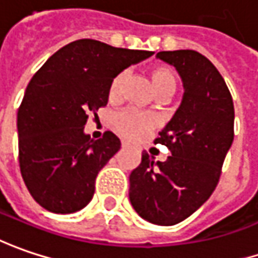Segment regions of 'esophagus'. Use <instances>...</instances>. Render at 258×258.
I'll return each instance as SVG.
<instances>
[{"label":"esophagus","mask_w":258,"mask_h":258,"mask_svg":"<svg viewBox=\"0 0 258 258\" xmlns=\"http://www.w3.org/2000/svg\"><path fill=\"white\" fill-rule=\"evenodd\" d=\"M121 146H122V149H127V147H130V143H128V141L122 140V141H121Z\"/></svg>","instance_id":"34e87169"}]
</instances>
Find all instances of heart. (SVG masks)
<instances>
[{
	"label": "heart",
	"instance_id": "1",
	"mask_svg": "<svg viewBox=\"0 0 258 258\" xmlns=\"http://www.w3.org/2000/svg\"><path fill=\"white\" fill-rule=\"evenodd\" d=\"M151 85L154 92L162 98L172 95L176 88V75L167 66H156L150 71ZM122 82V75H118L112 79L109 85V96L114 98L118 95L119 86ZM114 125L118 133H121L125 137H139L143 133L151 128L153 119L150 115L137 112V111H122L114 118Z\"/></svg>",
	"mask_w": 258,
	"mask_h": 258
}]
</instances>
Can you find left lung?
Returning a JSON list of instances; mask_svg holds the SVG:
<instances>
[{"mask_svg": "<svg viewBox=\"0 0 258 258\" xmlns=\"http://www.w3.org/2000/svg\"><path fill=\"white\" fill-rule=\"evenodd\" d=\"M183 84V98L154 143L170 150L166 162L146 151L130 174V202L141 218L174 225L202 207L218 185L234 140V104L218 69L195 50L159 51Z\"/></svg>", "mask_w": 258, "mask_h": 258, "instance_id": "obj_1", "label": "left lung"}]
</instances>
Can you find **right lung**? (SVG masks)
Instances as JSON below:
<instances>
[{"mask_svg": "<svg viewBox=\"0 0 258 258\" xmlns=\"http://www.w3.org/2000/svg\"><path fill=\"white\" fill-rule=\"evenodd\" d=\"M153 54L76 40L31 78L17 112L18 160L39 205L54 214H72L91 202L98 172L121 141L111 131L92 140L85 133L88 115L107 105L115 76Z\"/></svg>", "mask_w": 258, "mask_h": 258, "instance_id": "right-lung-1", "label": "right lung"}]
</instances>
